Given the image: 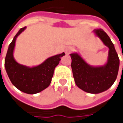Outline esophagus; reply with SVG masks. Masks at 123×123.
<instances>
[{
    "instance_id": "obj_1",
    "label": "esophagus",
    "mask_w": 123,
    "mask_h": 123,
    "mask_svg": "<svg viewBox=\"0 0 123 123\" xmlns=\"http://www.w3.org/2000/svg\"><path fill=\"white\" fill-rule=\"evenodd\" d=\"M73 51H74V49H73L72 47H68L65 49V53H66V54H69L71 52H72Z\"/></svg>"
}]
</instances>
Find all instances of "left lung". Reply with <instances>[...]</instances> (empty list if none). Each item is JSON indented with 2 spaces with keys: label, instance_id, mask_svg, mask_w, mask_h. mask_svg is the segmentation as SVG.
I'll use <instances>...</instances> for the list:
<instances>
[{
  "label": "left lung",
  "instance_id": "8db88e82",
  "mask_svg": "<svg viewBox=\"0 0 123 123\" xmlns=\"http://www.w3.org/2000/svg\"><path fill=\"white\" fill-rule=\"evenodd\" d=\"M92 32L108 48L106 63L103 66H91L76 52L70 54L71 67L74 81L79 88L88 93L99 94L107 90L114 84L118 75L120 62L114 44L108 35L102 29H94Z\"/></svg>",
  "mask_w": 123,
  "mask_h": 123
}]
</instances>
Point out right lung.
I'll list each match as a JSON object with an SVG mask.
<instances>
[{
  "label": "right lung",
  "instance_id": "obj_1",
  "mask_svg": "<svg viewBox=\"0 0 123 123\" xmlns=\"http://www.w3.org/2000/svg\"><path fill=\"white\" fill-rule=\"evenodd\" d=\"M21 28L8 46L5 60V68L9 79L20 91L29 94H35L43 91L49 86L55 67L65 53L53 55L38 66H27L18 63L14 58V49L17 37L24 31Z\"/></svg>",
  "mask_w": 123,
  "mask_h": 123
}]
</instances>
